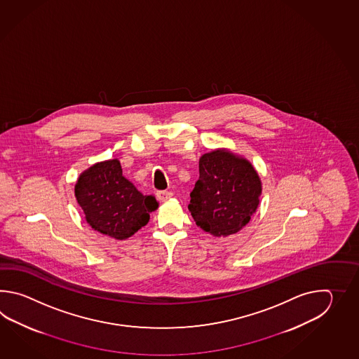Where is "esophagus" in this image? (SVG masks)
<instances>
[{"label": "esophagus", "instance_id": "1", "mask_svg": "<svg viewBox=\"0 0 359 359\" xmlns=\"http://www.w3.org/2000/svg\"><path fill=\"white\" fill-rule=\"evenodd\" d=\"M172 192L170 191H158L156 192V196H158V198L161 200V201H165V200H168V198H172Z\"/></svg>", "mask_w": 359, "mask_h": 359}]
</instances>
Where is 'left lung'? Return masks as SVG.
I'll use <instances>...</instances> for the list:
<instances>
[{
  "label": "left lung",
  "mask_w": 359,
  "mask_h": 359,
  "mask_svg": "<svg viewBox=\"0 0 359 359\" xmlns=\"http://www.w3.org/2000/svg\"><path fill=\"white\" fill-rule=\"evenodd\" d=\"M198 182L189 210L198 227L213 236H229L245 227L257 212L262 182L252 163L226 149L198 161Z\"/></svg>",
  "instance_id": "1"
}]
</instances>
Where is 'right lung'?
Here are the masks:
<instances>
[{
	"instance_id": "add662e5",
	"label": "right lung",
	"mask_w": 359,
	"mask_h": 359,
	"mask_svg": "<svg viewBox=\"0 0 359 359\" xmlns=\"http://www.w3.org/2000/svg\"><path fill=\"white\" fill-rule=\"evenodd\" d=\"M74 194L92 229L116 240L135 235L159 206L153 195H142L123 176L118 159L86 169L76 181Z\"/></svg>"
}]
</instances>
